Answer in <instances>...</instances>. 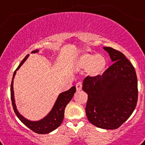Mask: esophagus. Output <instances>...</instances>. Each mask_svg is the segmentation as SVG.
<instances>
[{"instance_id": "1", "label": "esophagus", "mask_w": 145, "mask_h": 145, "mask_svg": "<svg viewBox=\"0 0 145 145\" xmlns=\"http://www.w3.org/2000/svg\"><path fill=\"white\" fill-rule=\"evenodd\" d=\"M82 82H77L76 84V88L77 91H80L82 90Z\"/></svg>"}]
</instances>
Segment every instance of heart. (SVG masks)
Here are the masks:
<instances>
[{"label": "heart", "mask_w": 145, "mask_h": 145, "mask_svg": "<svg viewBox=\"0 0 145 145\" xmlns=\"http://www.w3.org/2000/svg\"><path fill=\"white\" fill-rule=\"evenodd\" d=\"M76 66L80 69H87L86 72L89 76L96 77L103 74L107 64L104 55L98 54L84 53L80 55L76 60Z\"/></svg>", "instance_id": "1"}]
</instances>
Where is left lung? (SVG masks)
Instances as JSON below:
<instances>
[{
  "label": "left lung",
  "mask_w": 145,
  "mask_h": 145,
  "mask_svg": "<svg viewBox=\"0 0 145 145\" xmlns=\"http://www.w3.org/2000/svg\"><path fill=\"white\" fill-rule=\"evenodd\" d=\"M113 64L102 75L88 76L82 90L88 95L86 112L88 120L103 129H116L125 123L136 108L138 84L135 69L122 52L104 47Z\"/></svg>",
  "instance_id": "1"
}]
</instances>
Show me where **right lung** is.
<instances>
[{"mask_svg": "<svg viewBox=\"0 0 145 145\" xmlns=\"http://www.w3.org/2000/svg\"><path fill=\"white\" fill-rule=\"evenodd\" d=\"M39 50H36L34 51H32V53H36ZM29 55H26V57L22 60V61L20 63L17 69L15 70L14 73L13 74V78H12V84H11V99H12V106L14 111L15 114L17 116V118L20 120L23 124L26 125L27 128H29L33 131L35 133H39V134H46L52 132V131L55 130L56 128H58L62 123L64 118V112H65V108L68 104L70 102V101L72 99L75 92H76V87L73 86L71 89H69L67 91H65L63 93H61L57 97V100L54 104L53 107L52 109L46 117L40 120L39 121H31L29 120L24 118L22 115L19 113L17 109V106L15 104L14 101V94L13 90V83L14 78L16 72L20 68V66L25 63L27 58L28 57Z\"/></svg>", "mask_w": 145, "mask_h": 145, "instance_id": "obj_1", "label": "right lung"}]
</instances>
